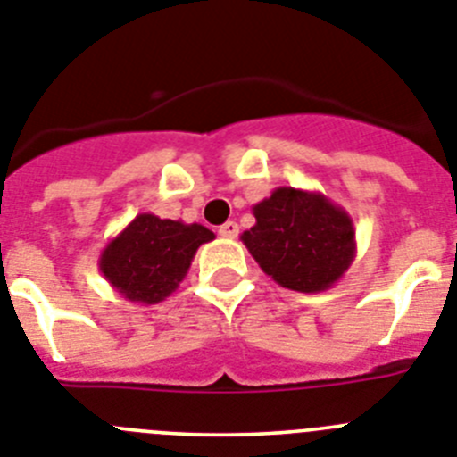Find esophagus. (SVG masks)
Instances as JSON below:
<instances>
[{"label":"esophagus","instance_id":"1","mask_svg":"<svg viewBox=\"0 0 457 457\" xmlns=\"http://www.w3.org/2000/svg\"><path fill=\"white\" fill-rule=\"evenodd\" d=\"M218 234L225 237V239H234V237L239 234V225L234 223V220H228V223H223L220 228H218Z\"/></svg>","mask_w":457,"mask_h":457}]
</instances>
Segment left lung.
I'll list each match as a JSON object with an SVG mask.
<instances>
[{
	"mask_svg": "<svg viewBox=\"0 0 457 457\" xmlns=\"http://www.w3.org/2000/svg\"><path fill=\"white\" fill-rule=\"evenodd\" d=\"M253 216L255 225L241 241L262 271L283 287L324 292L354 262V223L322 193L280 186L253 206Z\"/></svg>",
	"mask_w": 457,
	"mask_h": 457,
	"instance_id": "left-lung-1",
	"label": "left lung"
}]
</instances>
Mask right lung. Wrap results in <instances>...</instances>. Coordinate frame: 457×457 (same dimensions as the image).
<instances>
[{"label":"right lung","instance_id":"add662e5","mask_svg":"<svg viewBox=\"0 0 457 457\" xmlns=\"http://www.w3.org/2000/svg\"><path fill=\"white\" fill-rule=\"evenodd\" d=\"M213 239L216 234L200 223L137 213L103 248L98 269L121 299L161 303L179 287L197 248Z\"/></svg>","mask_w":457,"mask_h":457}]
</instances>
